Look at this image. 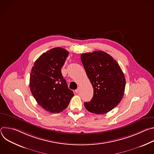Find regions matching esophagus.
Wrapping results in <instances>:
<instances>
[{
  "label": "esophagus",
  "mask_w": 154,
  "mask_h": 154,
  "mask_svg": "<svg viewBox=\"0 0 154 154\" xmlns=\"http://www.w3.org/2000/svg\"><path fill=\"white\" fill-rule=\"evenodd\" d=\"M79 90H80V89H79V88H77V90H75V92L76 93H78L79 92Z\"/></svg>",
  "instance_id": "esophagus-1"
}]
</instances>
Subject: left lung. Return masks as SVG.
<instances>
[{
	"label": "left lung",
	"instance_id": "1",
	"mask_svg": "<svg viewBox=\"0 0 154 154\" xmlns=\"http://www.w3.org/2000/svg\"><path fill=\"white\" fill-rule=\"evenodd\" d=\"M80 58L94 89L92 99L84 105L91 113H106L123 97L125 87L124 73L117 61L103 51L82 54Z\"/></svg>",
	"mask_w": 154,
	"mask_h": 154
}]
</instances>
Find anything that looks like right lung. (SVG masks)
Segmentation results:
<instances>
[{
	"instance_id": "right-lung-1",
	"label": "right lung",
	"mask_w": 154,
	"mask_h": 154,
	"mask_svg": "<svg viewBox=\"0 0 154 154\" xmlns=\"http://www.w3.org/2000/svg\"><path fill=\"white\" fill-rule=\"evenodd\" d=\"M68 55L64 49L53 48L36 60L31 71V93L38 105L50 113L63 112L74 96L61 72Z\"/></svg>"
}]
</instances>
